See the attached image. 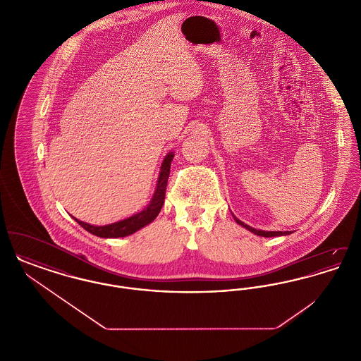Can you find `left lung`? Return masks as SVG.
<instances>
[{"label":"left lung","instance_id":"1","mask_svg":"<svg viewBox=\"0 0 361 361\" xmlns=\"http://www.w3.org/2000/svg\"><path fill=\"white\" fill-rule=\"evenodd\" d=\"M233 216H234V215H233ZM234 221L240 224V226H242L243 228L249 230L250 233H253V234H256V235H259V237H265V238H269V237H280V235H288V234H291V231H265V230H257V228H255V227H250L249 224H243L237 216H234Z\"/></svg>","mask_w":361,"mask_h":361}]
</instances>
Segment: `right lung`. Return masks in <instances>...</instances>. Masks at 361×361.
<instances>
[{
  "label": "right lung",
  "mask_w": 361,
  "mask_h": 361,
  "mask_svg": "<svg viewBox=\"0 0 361 361\" xmlns=\"http://www.w3.org/2000/svg\"><path fill=\"white\" fill-rule=\"evenodd\" d=\"M173 157H174L173 152H169L168 154L165 155V158L161 164V168H159V174L157 178V185H155L153 197L147 207H145L142 211H139L137 214H134L126 219H121L119 222L105 224V226H94V224H86L80 219H75L74 216L73 218L81 227H84L86 231H89L93 235H97L100 238H123V237L137 233V230L152 224L158 216L161 208L164 206L165 189H166L169 173H171Z\"/></svg>",
  "instance_id": "add662e5"
}]
</instances>
